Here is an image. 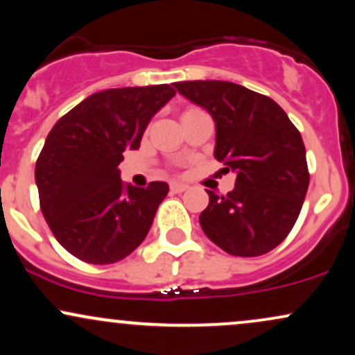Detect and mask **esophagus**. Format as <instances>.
Listing matches in <instances>:
<instances>
[{"label":"esophagus","instance_id":"1","mask_svg":"<svg viewBox=\"0 0 355 355\" xmlns=\"http://www.w3.org/2000/svg\"><path fill=\"white\" fill-rule=\"evenodd\" d=\"M189 187L185 185V183H178V182H173L170 183V190L173 191V193H182V191H185Z\"/></svg>","mask_w":355,"mask_h":355}]
</instances>
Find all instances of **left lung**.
Returning <instances> with one entry per match:
<instances>
[{
    "instance_id": "8db88e82",
    "label": "left lung",
    "mask_w": 355,
    "mask_h": 355,
    "mask_svg": "<svg viewBox=\"0 0 355 355\" xmlns=\"http://www.w3.org/2000/svg\"><path fill=\"white\" fill-rule=\"evenodd\" d=\"M175 88L210 113L217 128L215 158L237 173L227 195L207 190L202 230L230 255L267 254L292 230L309 189L299 130L274 100L242 85L197 80L178 81Z\"/></svg>"
}]
</instances>
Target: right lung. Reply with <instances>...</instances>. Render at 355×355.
<instances>
[{
	"label": "right lung",
	"instance_id": "obj_1",
	"mask_svg": "<svg viewBox=\"0 0 355 355\" xmlns=\"http://www.w3.org/2000/svg\"><path fill=\"white\" fill-rule=\"evenodd\" d=\"M175 96L170 85L93 93L61 116L36 160L40 207L60 245L76 259L105 266L144 242L165 182L125 185L118 165L140 148L150 120Z\"/></svg>",
	"mask_w": 355,
	"mask_h": 355
}]
</instances>
